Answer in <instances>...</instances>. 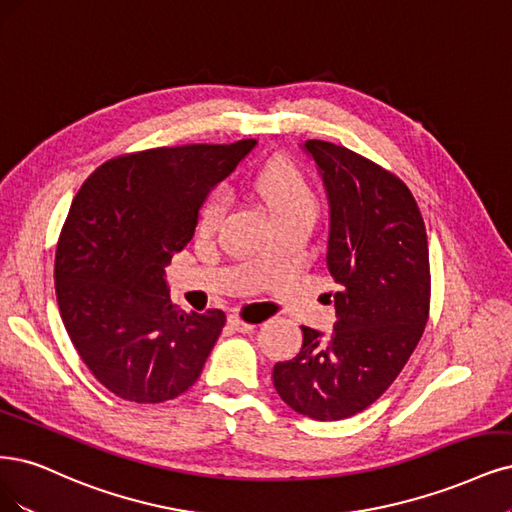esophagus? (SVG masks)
Listing matches in <instances>:
<instances>
[{
  "instance_id": "esophagus-1",
  "label": "esophagus",
  "mask_w": 512,
  "mask_h": 512,
  "mask_svg": "<svg viewBox=\"0 0 512 512\" xmlns=\"http://www.w3.org/2000/svg\"><path fill=\"white\" fill-rule=\"evenodd\" d=\"M228 326H231V328H233V330H237V332H250V330L254 328V324L241 320V317H237V315H231V317H228Z\"/></svg>"
}]
</instances>
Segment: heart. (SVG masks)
I'll use <instances>...</instances> for the list:
<instances>
[{"label":"heart","mask_w":512,"mask_h":512,"mask_svg":"<svg viewBox=\"0 0 512 512\" xmlns=\"http://www.w3.org/2000/svg\"><path fill=\"white\" fill-rule=\"evenodd\" d=\"M254 190L262 203L267 205L271 218L296 214V211H313L315 197L305 175L298 171L286 158L264 165L254 178ZM226 214V195L222 190H214L203 201L199 209V231L209 235L220 226Z\"/></svg>","instance_id":"1"}]
</instances>
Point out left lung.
I'll return each mask as SVG.
<instances>
[{"label": "left lung", "instance_id": "1", "mask_svg": "<svg viewBox=\"0 0 512 512\" xmlns=\"http://www.w3.org/2000/svg\"><path fill=\"white\" fill-rule=\"evenodd\" d=\"M301 150L328 199L332 332L303 326L298 356L273 366L290 409L337 421L370 407L407 364L430 309L426 226L409 188L364 156L322 139Z\"/></svg>", "mask_w": 512, "mask_h": 512}]
</instances>
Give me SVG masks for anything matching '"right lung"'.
Listing matches in <instances>:
<instances>
[{
    "label": "right lung",
    "mask_w": 512,
    "mask_h": 512,
    "mask_svg": "<svg viewBox=\"0 0 512 512\" xmlns=\"http://www.w3.org/2000/svg\"><path fill=\"white\" fill-rule=\"evenodd\" d=\"M254 148L241 139L127 154L78 190L57 245V301L82 362L118 398L165 402L199 379L226 315L173 305L165 269L209 192Z\"/></svg>",
    "instance_id": "obj_1"
}]
</instances>
